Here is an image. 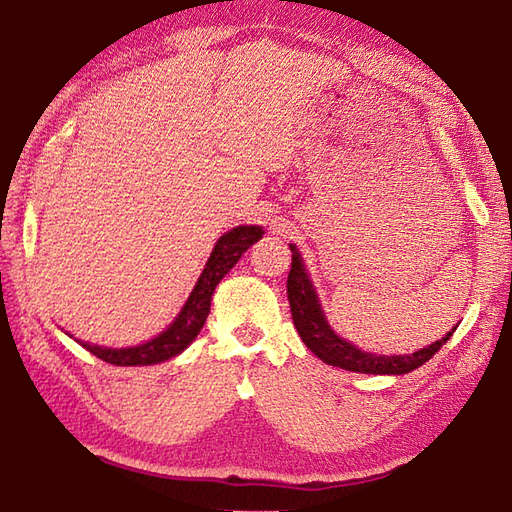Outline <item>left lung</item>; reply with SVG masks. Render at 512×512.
<instances>
[{
	"label": "left lung",
	"instance_id": "obj_1",
	"mask_svg": "<svg viewBox=\"0 0 512 512\" xmlns=\"http://www.w3.org/2000/svg\"><path fill=\"white\" fill-rule=\"evenodd\" d=\"M290 251H292V268L288 275V301H290L294 327L299 331L305 347L314 355H318L325 364L338 366V368H344V371H353V373L403 375L423 366L456 331L454 327L445 338L436 340L434 344H430V347L414 351L412 355L366 353L355 347V344L342 340L336 331L329 327L314 285L310 281V275H307L305 270L299 248L290 244Z\"/></svg>",
	"mask_w": 512,
	"mask_h": 512
}]
</instances>
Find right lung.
Instances as JSON below:
<instances>
[{
  "label": "right lung",
  "instance_id": "add662e5",
  "mask_svg": "<svg viewBox=\"0 0 512 512\" xmlns=\"http://www.w3.org/2000/svg\"><path fill=\"white\" fill-rule=\"evenodd\" d=\"M261 235H264V229L261 227H235L229 233H224L216 242V246H213L205 270H202V275L198 277L181 314H178L174 318V323L165 331H161L157 338L139 344V347L128 349H106L98 347V344L80 340L78 342L93 355H98L100 360L115 366H148L174 358V355L185 351L200 334V329L205 325L211 310L213 290H216L220 279L227 275L237 261H240V257L248 248L257 240H261Z\"/></svg>",
  "mask_w": 512,
  "mask_h": 512
}]
</instances>
